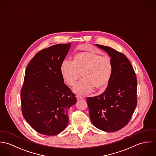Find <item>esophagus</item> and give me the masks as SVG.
Listing matches in <instances>:
<instances>
[{
  "label": "esophagus",
  "instance_id": "obj_1",
  "mask_svg": "<svg viewBox=\"0 0 156 156\" xmlns=\"http://www.w3.org/2000/svg\"><path fill=\"white\" fill-rule=\"evenodd\" d=\"M76 98L77 100H79V99H82V98H84L85 97L83 96H81L80 95H76Z\"/></svg>",
  "mask_w": 156,
  "mask_h": 156
}]
</instances>
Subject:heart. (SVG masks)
Listing matches in <instances>:
<instances>
[{"instance_id":"b5f03b06","label":"heart","mask_w":156,"mask_h":156,"mask_svg":"<svg viewBox=\"0 0 156 156\" xmlns=\"http://www.w3.org/2000/svg\"><path fill=\"white\" fill-rule=\"evenodd\" d=\"M63 80L69 86H73L82 74L83 79L74 87L75 92L85 94L94 88L103 92L108 87L113 73L111 57L101 56L93 51H82L76 54L73 61H64L60 68Z\"/></svg>"}]
</instances>
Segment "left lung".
Wrapping results in <instances>:
<instances>
[{"label": "left lung", "mask_w": 156, "mask_h": 156, "mask_svg": "<svg viewBox=\"0 0 156 156\" xmlns=\"http://www.w3.org/2000/svg\"><path fill=\"white\" fill-rule=\"evenodd\" d=\"M111 58L113 73L105 91L88 97L93 125L108 132L118 131L130 121L137 105V79L133 66L123 53L110 47L96 44Z\"/></svg>", "instance_id": "1"}]
</instances>
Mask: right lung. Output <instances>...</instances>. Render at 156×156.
<instances>
[{
    "label": "right lung",
    "instance_id": "add662e5",
    "mask_svg": "<svg viewBox=\"0 0 156 156\" xmlns=\"http://www.w3.org/2000/svg\"><path fill=\"white\" fill-rule=\"evenodd\" d=\"M69 48L70 43L43 49L26 67L20 96L23 116L40 133L53 136L62 132L68 122L67 111L76 103L60 71Z\"/></svg>",
    "mask_w": 156,
    "mask_h": 156
}]
</instances>
